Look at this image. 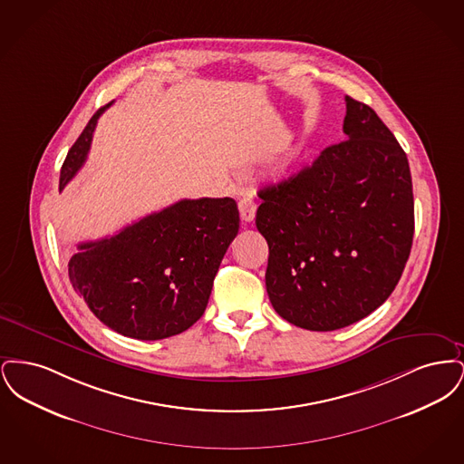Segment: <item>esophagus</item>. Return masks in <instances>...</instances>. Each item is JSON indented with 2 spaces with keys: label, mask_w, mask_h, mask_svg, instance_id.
<instances>
[{
  "label": "esophagus",
  "mask_w": 464,
  "mask_h": 464,
  "mask_svg": "<svg viewBox=\"0 0 464 464\" xmlns=\"http://www.w3.org/2000/svg\"><path fill=\"white\" fill-rule=\"evenodd\" d=\"M238 210H240V218H242V221H254V218H256V210H257V205H256V201L252 198H242L238 201Z\"/></svg>",
  "instance_id": "34e87169"
}]
</instances>
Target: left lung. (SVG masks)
Returning a JSON list of instances; mask_svg holds the SVG:
<instances>
[{"label":"left lung","mask_w":464,"mask_h":464,"mask_svg":"<svg viewBox=\"0 0 464 464\" xmlns=\"http://www.w3.org/2000/svg\"><path fill=\"white\" fill-rule=\"evenodd\" d=\"M346 139L259 191L275 311L306 331L348 327L397 287L414 238L407 155L372 108L346 95Z\"/></svg>","instance_id":"obj_1"}]
</instances>
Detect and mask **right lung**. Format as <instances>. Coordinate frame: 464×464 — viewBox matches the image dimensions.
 <instances>
[{
  "label": "right lung",
  "mask_w": 464,
  "mask_h": 464,
  "mask_svg": "<svg viewBox=\"0 0 464 464\" xmlns=\"http://www.w3.org/2000/svg\"><path fill=\"white\" fill-rule=\"evenodd\" d=\"M69 150L59 189L87 160L99 116ZM240 227L233 198L180 199L120 233L78 245L69 280L90 311L121 335L158 341L188 331L207 308L222 257Z\"/></svg>",
  "instance_id": "add662e5"
}]
</instances>
